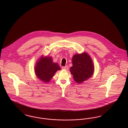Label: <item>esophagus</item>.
I'll list each match as a JSON object with an SVG mask.
<instances>
[{"label":"esophagus","mask_w":128,"mask_h":128,"mask_svg":"<svg viewBox=\"0 0 128 128\" xmlns=\"http://www.w3.org/2000/svg\"><path fill=\"white\" fill-rule=\"evenodd\" d=\"M62 69H64V70H68V67L67 66H64V67H62Z\"/></svg>","instance_id":"1"}]
</instances>
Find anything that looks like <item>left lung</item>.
Here are the masks:
<instances>
[{"label":"left lung","instance_id":"8db88e82","mask_svg":"<svg viewBox=\"0 0 128 128\" xmlns=\"http://www.w3.org/2000/svg\"><path fill=\"white\" fill-rule=\"evenodd\" d=\"M72 60L73 65L70 72L77 82L81 83L91 77L94 71V64L86 53L73 56Z\"/></svg>","mask_w":128,"mask_h":128}]
</instances>
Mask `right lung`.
I'll list each match as a JSON object with an SVG mask.
<instances>
[{"mask_svg": "<svg viewBox=\"0 0 128 128\" xmlns=\"http://www.w3.org/2000/svg\"><path fill=\"white\" fill-rule=\"evenodd\" d=\"M60 70L59 65L52 61L51 57L43 56L37 62L35 72L38 78L44 82H48L56 72Z\"/></svg>", "mask_w": 128, "mask_h": 128, "instance_id": "1", "label": "right lung"}]
</instances>
